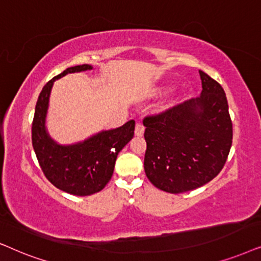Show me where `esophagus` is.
Listing matches in <instances>:
<instances>
[{
  "mask_svg": "<svg viewBox=\"0 0 261 261\" xmlns=\"http://www.w3.org/2000/svg\"><path fill=\"white\" fill-rule=\"evenodd\" d=\"M144 134V125L142 123H137L136 127H135V135L136 136H143Z\"/></svg>",
  "mask_w": 261,
  "mask_h": 261,
  "instance_id": "34e87169",
  "label": "esophagus"
}]
</instances>
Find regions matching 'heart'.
I'll return each instance as SVG.
<instances>
[{
	"label": "heart",
	"instance_id": "b5f03b06",
	"mask_svg": "<svg viewBox=\"0 0 261 261\" xmlns=\"http://www.w3.org/2000/svg\"><path fill=\"white\" fill-rule=\"evenodd\" d=\"M158 92H159V93H161V92H162V89H159V90H158Z\"/></svg>",
	"mask_w": 261,
	"mask_h": 261
}]
</instances>
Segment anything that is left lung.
Listing matches in <instances>:
<instances>
[{
	"label": "left lung",
	"instance_id": "left-lung-1",
	"mask_svg": "<svg viewBox=\"0 0 261 261\" xmlns=\"http://www.w3.org/2000/svg\"><path fill=\"white\" fill-rule=\"evenodd\" d=\"M200 98L143 119L144 171L158 189L182 193L211 181L222 171L232 143V123L222 86L204 71Z\"/></svg>",
	"mask_w": 261,
	"mask_h": 261
}]
</instances>
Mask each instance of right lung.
Returning <instances> with one entry per match:
<instances>
[{
	"label": "right lung",
	"mask_w": 261,
	"mask_h": 261,
	"mask_svg": "<svg viewBox=\"0 0 261 261\" xmlns=\"http://www.w3.org/2000/svg\"><path fill=\"white\" fill-rule=\"evenodd\" d=\"M92 69L88 64L70 67L55 76L40 92L32 123V144L44 175L52 185L74 196H89L101 191L112 178L117 155L134 137L135 120L102 131L83 143L56 144L45 130V117L54 82L69 72Z\"/></svg>",
	"instance_id": "obj_1"
}]
</instances>
